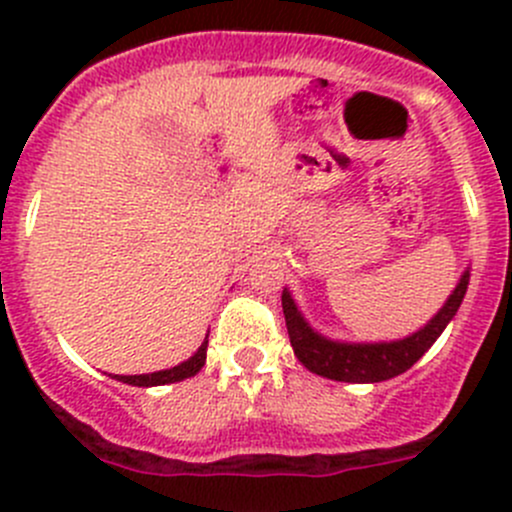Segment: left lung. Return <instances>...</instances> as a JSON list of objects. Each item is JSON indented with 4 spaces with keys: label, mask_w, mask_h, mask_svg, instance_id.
<instances>
[{
    "label": "left lung",
    "mask_w": 512,
    "mask_h": 512,
    "mask_svg": "<svg viewBox=\"0 0 512 512\" xmlns=\"http://www.w3.org/2000/svg\"><path fill=\"white\" fill-rule=\"evenodd\" d=\"M468 280H471V267L463 270L461 280L448 294L443 307L421 329L404 339H394V342H339V339L324 337L304 319L292 292L285 287L282 289V312H285L294 356L312 374L324 376V379L347 381V384H376V381L394 379L411 369L441 337L448 322L456 317L458 307L466 297Z\"/></svg>",
    "instance_id": "1"
}]
</instances>
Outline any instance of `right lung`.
<instances>
[{
	"label": "right lung",
	"mask_w": 512,
	"mask_h": 512,
	"mask_svg": "<svg viewBox=\"0 0 512 512\" xmlns=\"http://www.w3.org/2000/svg\"><path fill=\"white\" fill-rule=\"evenodd\" d=\"M205 354H208V337L205 342L200 344L198 352H195L190 359L180 361L178 366H170V369L163 371H153V374H136V376H113V379L123 381V384L131 386H163V384H175V381L190 379V376L198 374L200 369L205 366Z\"/></svg>",
	"instance_id": "1"
}]
</instances>
